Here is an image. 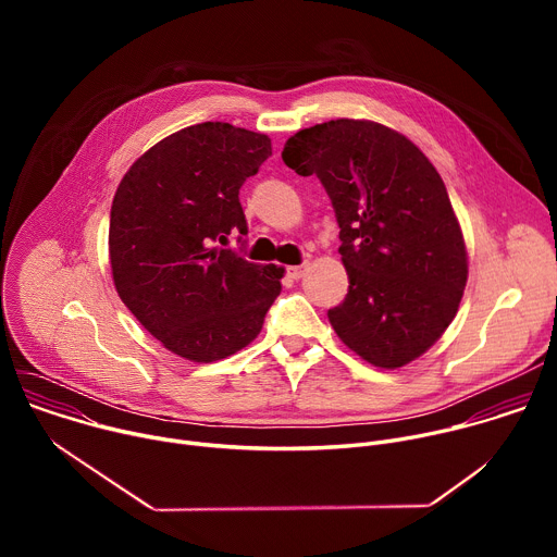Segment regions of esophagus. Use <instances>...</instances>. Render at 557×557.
<instances>
[{
    "instance_id": "1",
    "label": "esophagus",
    "mask_w": 557,
    "mask_h": 557,
    "mask_svg": "<svg viewBox=\"0 0 557 557\" xmlns=\"http://www.w3.org/2000/svg\"><path fill=\"white\" fill-rule=\"evenodd\" d=\"M304 273H306V262H304V264H297V267H288V269H286V275H288L290 280H299Z\"/></svg>"
}]
</instances>
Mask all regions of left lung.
Here are the masks:
<instances>
[{
    "mask_svg": "<svg viewBox=\"0 0 557 557\" xmlns=\"http://www.w3.org/2000/svg\"><path fill=\"white\" fill-rule=\"evenodd\" d=\"M282 158L322 181L342 228L350 286L329 310L337 337L376 368L421 357L467 284L462 231L428 156L381 123L337 119L299 129Z\"/></svg>",
    "mask_w": 557,
    "mask_h": 557,
    "instance_id": "8db88e82",
    "label": "left lung"
}]
</instances>
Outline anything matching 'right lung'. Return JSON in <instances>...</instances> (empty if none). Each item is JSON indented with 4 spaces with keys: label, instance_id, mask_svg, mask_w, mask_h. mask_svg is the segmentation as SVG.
<instances>
[{
    "label": "right lung",
    "instance_id": "right-lung-1",
    "mask_svg": "<svg viewBox=\"0 0 557 557\" xmlns=\"http://www.w3.org/2000/svg\"><path fill=\"white\" fill-rule=\"evenodd\" d=\"M271 156V138L207 121L149 147L110 211L119 297L174 355L211 363L249 346L282 290L284 269L224 249L247 235L240 187Z\"/></svg>",
    "mask_w": 557,
    "mask_h": 557
}]
</instances>
